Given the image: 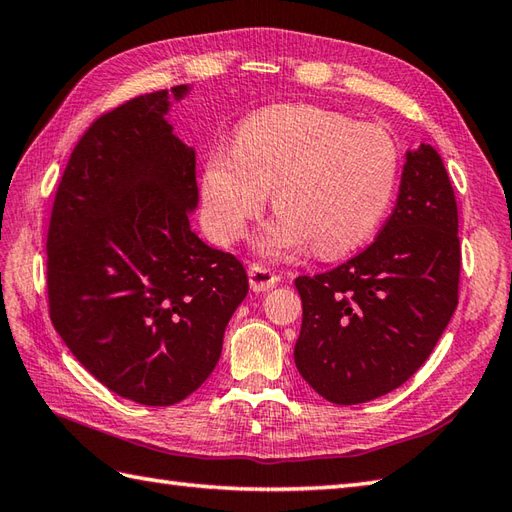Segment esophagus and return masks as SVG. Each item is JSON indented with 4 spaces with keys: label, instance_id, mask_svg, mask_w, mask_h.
I'll return each mask as SVG.
<instances>
[{
    "label": "esophagus",
    "instance_id": "esophagus-1",
    "mask_svg": "<svg viewBox=\"0 0 512 512\" xmlns=\"http://www.w3.org/2000/svg\"><path fill=\"white\" fill-rule=\"evenodd\" d=\"M248 279H250V288L255 292H268L277 286L279 277L275 275V270H270L262 264H253L248 268Z\"/></svg>",
    "mask_w": 512,
    "mask_h": 512
}]
</instances>
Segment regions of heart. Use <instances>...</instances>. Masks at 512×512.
I'll list each match as a JSON object with an SVG mask.
<instances>
[{"label":"heart","instance_id":"1","mask_svg":"<svg viewBox=\"0 0 512 512\" xmlns=\"http://www.w3.org/2000/svg\"><path fill=\"white\" fill-rule=\"evenodd\" d=\"M398 149L376 125L314 105H275L239 125L233 149H215L202 171V209L220 244L242 239L264 211L279 213L259 237L266 253L310 244L336 257L383 220L396 187Z\"/></svg>","mask_w":512,"mask_h":512}]
</instances>
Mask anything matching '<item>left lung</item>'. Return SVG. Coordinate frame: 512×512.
Segmentation results:
<instances>
[{
  "mask_svg": "<svg viewBox=\"0 0 512 512\" xmlns=\"http://www.w3.org/2000/svg\"><path fill=\"white\" fill-rule=\"evenodd\" d=\"M458 204L440 154L407 151L394 211L363 253L297 277L295 363L334 405L394 391L418 372L458 306Z\"/></svg>",
  "mask_w": 512,
  "mask_h": 512,
  "instance_id": "8db88e82",
  "label": "left lung"
}]
</instances>
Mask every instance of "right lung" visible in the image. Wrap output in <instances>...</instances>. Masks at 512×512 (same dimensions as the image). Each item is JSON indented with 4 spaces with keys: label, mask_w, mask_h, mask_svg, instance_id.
Returning <instances> with one entry per match:
<instances>
[{
    "label": "right lung",
    "mask_w": 512,
    "mask_h": 512,
    "mask_svg": "<svg viewBox=\"0 0 512 512\" xmlns=\"http://www.w3.org/2000/svg\"><path fill=\"white\" fill-rule=\"evenodd\" d=\"M136 96L96 118L63 171L48 228L54 330L114 394L169 407L211 376L248 292L237 257L191 231L195 149L173 134L171 99Z\"/></svg>",
    "instance_id": "1"
}]
</instances>
